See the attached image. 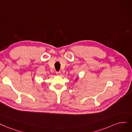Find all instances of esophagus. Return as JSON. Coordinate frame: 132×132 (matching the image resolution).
Instances as JSON below:
<instances>
[{"label": "esophagus", "instance_id": "obj_1", "mask_svg": "<svg viewBox=\"0 0 132 132\" xmlns=\"http://www.w3.org/2000/svg\"><path fill=\"white\" fill-rule=\"evenodd\" d=\"M56 74L58 76H60L61 75V73L60 72H56Z\"/></svg>", "mask_w": 132, "mask_h": 132}]
</instances>
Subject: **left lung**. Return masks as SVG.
<instances>
[{
    "label": "left lung",
    "instance_id": "left-lung-1",
    "mask_svg": "<svg viewBox=\"0 0 132 132\" xmlns=\"http://www.w3.org/2000/svg\"><path fill=\"white\" fill-rule=\"evenodd\" d=\"M78 80V78H77V79H76V80Z\"/></svg>",
    "mask_w": 132,
    "mask_h": 132
}]
</instances>
